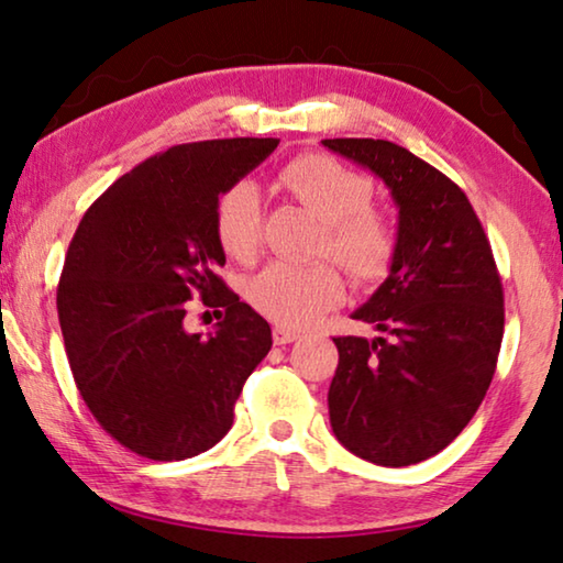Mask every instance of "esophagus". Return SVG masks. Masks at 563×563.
<instances>
[{
	"label": "esophagus",
	"instance_id": "1",
	"mask_svg": "<svg viewBox=\"0 0 563 563\" xmlns=\"http://www.w3.org/2000/svg\"><path fill=\"white\" fill-rule=\"evenodd\" d=\"M300 338L298 330H290V328H283V325H275L273 328V342L275 345H288V342H295Z\"/></svg>",
	"mask_w": 563,
	"mask_h": 563
}]
</instances>
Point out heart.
Listing matches in <instances>:
<instances>
[{
	"label": "heart",
	"instance_id": "obj_1",
	"mask_svg": "<svg viewBox=\"0 0 563 563\" xmlns=\"http://www.w3.org/2000/svg\"><path fill=\"white\" fill-rule=\"evenodd\" d=\"M295 198L325 221L322 251L332 253L360 280L385 275L395 258L397 233L387 218L369 208L373 184L338 158L310 154L283 170ZM263 198L251 178L235 180L216 203V233L223 251L238 261L253 258L261 245ZM245 298L268 320L305 328L345 298V280L332 263L298 265L273 261L245 285Z\"/></svg>",
	"mask_w": 563,
	"mask_h": 563
}]
</instances>
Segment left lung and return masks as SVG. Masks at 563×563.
Instances as JSON below:
<instances>
[{"instance_id":"8db88e82","label":"left lung","mask_w":563,"mask_h":563,"mask_svg":"<svg viewBox=\"0 0 563 563\" xmlns=\"http://www.w3.org/2000/svg\"><path fill=\"white\" fill-rule=\"evenodd\" d=\"M373 170L399 208L385 283L352 318L385 338H332V432L360 460L407 466L442 452L479 409L504 335L492 245L464 190L383 139H325Z\"/></svg>"}]
</instances>
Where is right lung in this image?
I'll return each mask as SVG.
<instances>
[{"label": "right lung", "instance_id": "1", "mask_svg": "<svg viewBox=\"0 0 563 563\" xmlns=\"http://www.w3.org/2000/svg\"><path fill=\"white\" fill-rule=\"evenodd\" d=\"M278 139L180 144L123 174L84 213L56 288L66 357L84 402L146 460L211 450L233 424L271 325L225 288L216 203ZM223 307L203 336L183 325L189 295Z\"/></svg>", "mask_w": 563, "mask_h": 563}]
</instances>
